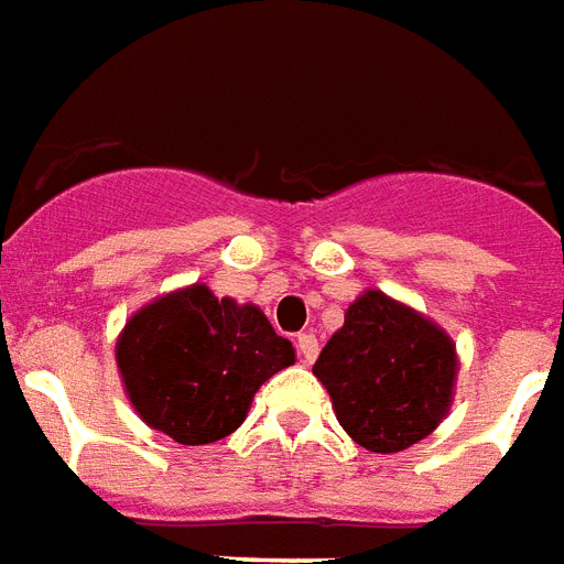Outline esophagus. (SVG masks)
Listing matches in <instances>:
<instances>
[{
  "label": "esophagus",
  "instance_id": "esophagus-1",
  "mask_svg": "<svg viewBox=\"0 0 564 564\" xmlns=\"http://www.w3.org/2000/svg\"><path fill=\"white\" fill-rule=\"evenodd\" d=\"M295 349H299V358L304 367H311L313 360H316V355H319V339H316V334H299V339H295Z\"/></svg>",
  "mask_w": 564,
  "mask_h": 564
}]
</instances>
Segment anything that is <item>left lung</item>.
<instances>
[{
	"mask_svg": "<svg viewBox=\"0 0 564 564\" xmlns=\"http://www.w3.org/2000/svg\"><path fill=\"white\" fill-rule=\"evenodd\" d=\"M455 372L449 334L381 290L349 304L313 367L351 441L384 455L435 432L453 405Z\"/></svg>",
	"mask_w": 564,
	"mask_h": 564,
	"instance_id": "1",
	"label": "left lung"
}]
</instances>
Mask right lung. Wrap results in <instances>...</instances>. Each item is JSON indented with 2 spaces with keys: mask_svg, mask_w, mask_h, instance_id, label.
<instances>
[{
  "mask_svg": "<svg viewBox=\"0 0 564 564\" xmlns=\"http://www.w3.org/2000/svg\"><path fill=\"white\" fill-rule=\"evenodd\" d=\"M115 355L141 420L186 446L236 432L260 384L295 364L260 307L215 299L204 283L144 304Z\"/></svg>",
  "mask_w": 564,
  "mask_h": 564,
  "instance_id": "obj_1",
  "label": "right lung"
}]
</instances>
